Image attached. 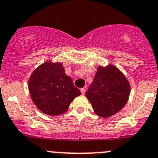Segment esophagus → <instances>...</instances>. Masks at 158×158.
Segmentation results:
<instances>
[{
  "label": "esophagus",
  "instance_id": "1",
  "mask_svg": "<svg viewBox=\"0 0 158 158\" xmlns=\"http://www.w3.org/2000/svg\"><path fill=\"white\" fill-rule=\"evenodd\" d=\"M80 91H81V93H82V95H84L85 93H86V89H85V88H82V89H80Z\"/></svg>",
  "mask_w": 158,
  "mask_h": 158
}]
</instances>
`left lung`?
<instances>
[{"instance_id": "1", "label": "left lung", "mask_w": 158, "mask_h": 158, "mask_svg": "<svg viewBox=\"0 0 158 158\" xmlns=\"http://www.w3.org/2000/svg\"><path fill=\"white\" fill-rule=\"evenodd\" d=\"M130 94L127 79L116 67L99 66L93 82L86 92L95 113L109 117L126 105Z\"/></svg>"}]
</instances>
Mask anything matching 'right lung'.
<instances>
[{"mask_svg": "<svg viewBox=\"0 0 158 158\" xmlns=\"http://www.w3.org/2000/svg\"><path fill=\"white\" fill-rule=\"evenodd\" d=\"M28 87L37 107L50 116L64 113L73 99L81 94L60 63L40 65L31 75Z\"/></svg>", "mask_w": 158, "mask_h": 158, "instance_id": "right-lung-1", "label": "right lung"}]
</instances>
